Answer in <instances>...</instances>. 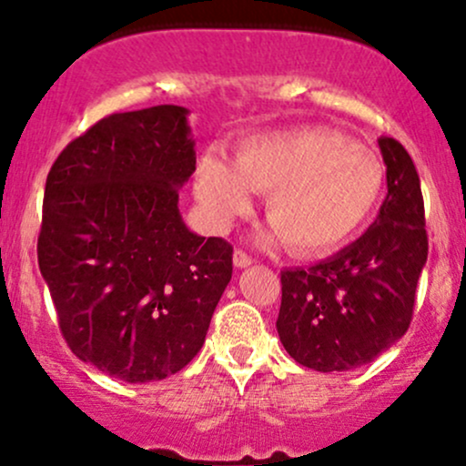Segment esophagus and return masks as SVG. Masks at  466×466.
Listing matches in <instances>:
<instances>
[{
  "instance_id": "esophagus-1",
  "label": "esophagus",
  "mask_w": 466,
  "mask_h": 466,
  "mask_svg": "<svg viewBox=\"0 0 466 466\" xmlns=\"http://www.w3.org/2000/svg\"><path fill=\"white\" fill-rule=\"evenodd\" d=\"M251 265V256L248 251L243 249H234V267H238V269H245V267Z\"/></svg>"
}]
</instances>
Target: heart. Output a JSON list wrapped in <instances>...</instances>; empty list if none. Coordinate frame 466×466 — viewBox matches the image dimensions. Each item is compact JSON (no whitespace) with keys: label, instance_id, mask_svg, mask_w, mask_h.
I'll return each instance as SVG.
<instances>
[{"label":"heart","instance_id":"heart-1","mask_svg":"<svg viewBox=\"0 0 466 466\" xmlns=\"http://www.w3.org/2000/svg\"><path fill=\"white\" fill-rule=\"evenodd\" d=\"M383 181V162L368 147L329 127H300L248 137L232 162L206 153L195 192L215 229L249 215L251 192H267V243L282 238L293 254L322 256L360 232Z\"/></svg>","mask_w":466,"mask_h":466}]
</instances>
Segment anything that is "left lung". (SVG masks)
Wrapping results in <instances>:
<instances>
[{
  "mask_svg": "<svg viewBox=\"0 0 466 466\" xmlns=\"http://www.w3.org/2000/svg\"><path fill=\"white\" fill-rule=\"evenodd\" d=\"M388 195L349 248L280 274L278 335L289 355L318 372L366 366L408 333L416 282L427 263L420 179L403 144L379 137Z\"/></svg>",
  "mask_w": 466,
  "mask_h": 466,
  "instance_id": "left-lung-1",
  "label": "left lung"
}]
</instances>
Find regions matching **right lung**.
<instances>
[{
    "instance_id": "add662e5",
    "label": "right lung",
    "mask_w": 466,
    "mask_h": 466,
    "mask_svg": "<svg viewBox=\"0 0 466 466\" xmlns=\"http://www.w3.org/2000/svg\"><path fill=\"white\" fill-rule=\"evenodd\" d=\"M188 109L111 114L63 148L46 181L39 269L78 360L127 383L188 366L229 278L232 245L179 215L195 173Z\"/></svg>"
}]
</instances>
